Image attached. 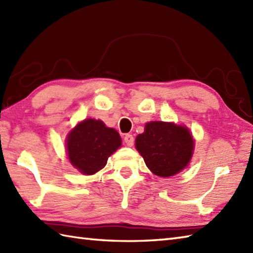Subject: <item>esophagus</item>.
Instances as JSON below:
<instances>
[{"mask_svg":"<svg viewBox=\"0 0 253 253\" xmlns=\"http://www.w3.org/2000/svg\"><path fill=\"white\" fill-rule=\"evenodd\" d=\"M124 141H125V143L127 144L128 147H131L133 144V141H135V139H133L132 135L127 133V135H125V137H124Z\"/></svg>","mask_w":253,"mask_h":253,"instance_id":"34e87169","label":"esophagus"}]
</instances>
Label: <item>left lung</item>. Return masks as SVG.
Returning <instances> with one entry per match:
<instances>
[{
  "mask_svg": "<svg viewBox=\"0 0 253 253\" xmlns=\"http://www.w3.org/2000/svg\"><path fill=\"white\" fill-rule=\"evenodd\" d=\"M195 140L186 126L150 122L136 138V149L148 169L161 177L174 176L189 164Z\"/></svg>",
  "mask_w": 253,
  "mask_h": 253,
  "instance_id": "8db88e82",
  "label": "left lung"
}]
</instances>
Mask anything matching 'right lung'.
Returning <instances> with one entry per match:
<instances>
[{"label": "right lung", "mask_w": 253, "mask_h": 253, "mask_svg": "<svg viewBox=\"0 0 253 253\" xmlns=\"http://www.w3.org/2000/svg\"><path fill=\"white\" fill-rule=\"evenodd\" d=\"M121 146L120 133L93 118L77 124L66 138L69 162L84 175H93L103 169L110 155Z\"/></svg>", "instance_id": "add662e5"}]
</instances>
